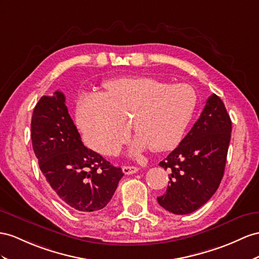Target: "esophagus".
Segmentation results:
<instances>
[{"label": "esophagus", "instance_id": "34e87169", "mask_svg": "<svg viewBox=\"0 0 259 259\" xmlns=\"http://www.w3.org/2000/svg\"><path fill=\"white\" fill-rule=\"evenodd\" d=\"M139 170V168L137 166H123L122 167V171L125 175H131L135 174Z\"/></svg>", "mask_w": 259, "mask_h": 259}]
</instances>
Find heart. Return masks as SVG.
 Masks as SVG:
<instances>
[{
  "mask_svg": "<svg viewBox=\"0 0 259 259\" xmlns=\"http://www.w3.org/2000/svg\"><path fill=\"white\" fill-rule=\"evenodd\" d=\"M103 94L79 101L77 121L85 141L103 155H114L127 139L129 122L137 135L130 154L151 148L164 152L178 144L194 116L196 91L188 84L169 85L150 76L108 81Z\"/></svg>",
  "mask_w": 259,
  "mask_h": 259,
  "instance_id": "obj_1",
  "label": "heart"
}]
</instances>
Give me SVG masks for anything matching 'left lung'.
<instances>
[{
  "label": "left lung",
  "instance_id": "left-lung-1",
  "mask_svg": "<svg viewBox=\"0 0 259 259\" xmlns=\"http://www.w3.org/2000/svg\"><path fill=\"white\" fill-rule=\"evenodd\" d=\"M231 131L223 102L212 94L187 136L160 162L170 173L166 193L157 197L161 207L174 214H188L213 196L224 174Z\"/></svg>",
  "mask_w": 259,
  "mask_h": 259
}]
</instances>
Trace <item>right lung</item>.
Masks as SVG:
<instances>
[{"label": "right lung", "mask_w": 259, "mask_h": 259, "mask_svg": "<svg viewBox=\"0 0 259 259\" xmlns=\"http://www.w3.org/2000/svg\"><path fill=\"white\" fill-rule=\"evenodd\" d=\"M31 142L39 167L58 198L81 212L107 205L123 176L88 149L73 123L63 93L42 96L31 117Z\"/></svg>", "instance_id": "1"}]
</instances>
